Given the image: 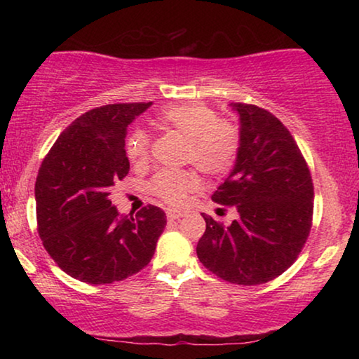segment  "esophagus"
<instances>
[{
  "instance_id": "obj_1",
  "label": "esophagus",
  "mask_w": 359,
  "mask_h": 359,
  "mask_svg": "<svg viewBox=\"0 0 359 359\" xmlns=\"http://www.w3.org/2000/svg\"><path fill=\"white\" fill-rule=\"evenodd\" d=\"M181 217H183V214L176 212V210H168V212H166V219L168 220H180Z\"/></svg>"
}]
</instances>
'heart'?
Wrapping results in <instances>:
<instances>
[{"label": "heart", "mask_w": 359, "mask_h": 359, "mask_svg": "<svg viewBox=\"0 0 359 359\" xmlns=\"http://www.w3.org/2000/svg\"><path fill=\"white\" fill-rule=\"evenodd\" d=\"M156 122L186 139L184 160L198 166L205 175H222L232 168L240 149V135L232 122L217 117L212 107L194 101L161 109ZM150 135L137 129L127 139L126 150L132 163L149 160ZM199 181L191 170H163L150 181V191L170 205H181Z\"/></svg>", "instance_id": "1"}]
</instances>
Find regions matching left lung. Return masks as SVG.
<instances>
[{
    "instance_id": "obj_1",
    "label": "left lung",
    "mask_w": 359,
    "mask_h": 359,
    "mask_svg": "<svg viewBox=\"0 0 359 359\" xmlns=\"http://www.w3.org/2000/svg\"><path fill=\"white\" fill-rule=\"evenodd\" d=\"M240 149L212 201L238 215L229 227L203 214L199 262L224 281L257 286L296 262L312 227L313 184L307 161L281 121L255 104L233 102Z\"/></svg>"
}]
</instances>
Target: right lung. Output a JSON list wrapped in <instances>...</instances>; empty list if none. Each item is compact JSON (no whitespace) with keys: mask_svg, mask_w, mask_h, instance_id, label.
<instances>
[{"mask_svg":"<svg viewBox=\"0 0 359 359\" xmlns=\"http://www.w3.org/2000/svg\"><path fill=\"white\" fill-rule=\"evenodd\" d=\"M151 102L91 109L58 135L36 180L37 230L58 268L88 284H111L150 263L166 215L145 205L119 215L109 191L129 173L127 127Z\"/></svg>","mask_w":359,"mask_h":359,"instance_id":"add662e5","label":"right lung"}]
</instances>
